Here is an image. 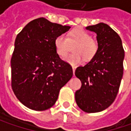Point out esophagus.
<instances>
[{"label": "esophagus", "mask_w": 131, "mask_h": 131, "mask_svg": "<svg viewBox=\"0 0 131 131\" xmlns=\"http://www.w3.org/2000/svg\"><path fill=\"white\" fill-rule=\"evenodd\" d=\"M76 68H77V66H72V69H73V74H74V73H75V71H76Z\"/></svg>", "instance_id": "1"}]
</instances>
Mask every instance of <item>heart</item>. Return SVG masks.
I'll list each match as a JSON object with an SVG mask.
<instances>
[{
  "instance_id": "heart-1",
  "label": "heart",
  "mask_w": 131,
  "mask_h": 131,
  "mask_svg": "<svg viewBox=\"0 0 131 131\" xmlns=\"http://www.w3.org/2000/svg\"><path fill=\"white\" fill-rule=\"evenodd\" d=\"M73 48L74 54L68 55L66 61L71 65L80 63L83 59L90 60L95 57L98 50V43L93 39L91 35L83 29L77 28L69 32L66 37L59 35L54 40V48L58 55L65 58L69 52L71 47Z\"/></svg>"
}]
</instances>
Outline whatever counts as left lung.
Segmentation results:
<instances>
[{"label":"left lung","mask_w":131,"mask_h":131,"mask_svg":"<svg viewBox=\"0 0 131 131\" xmlns=\"http://www.w3.org/2000/svg\"><path fill=\"white\" fill-rule=\"evenodd\" d=\"M97 34L98 50L85 66L76 69L82 87L75 93L78 106L88 113L101 112L113 103L123 74L125 56L121 38L104 23L86 28Z\"/></svg>","instance_id":"1"}]
</instances>
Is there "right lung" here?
<instances>
[{
    "mask_svg": "<svg viewBox=\"0 0 131 131\" xmlns=\"http://www.w3.org/2000/svg\"><path fill=\"white\" fill-rule=\"evenodd\" d=\"M69 29L41 17L17 34L11 59L12 88L28 108L43 111L52 107L72 77L71 65L60 58L54 48L56 37Z\"/></svg>",
    "mask_w": 131,
    "mask_h": 131,
    "instance_id": "1",
    "label": "right lung"
}]
</instances>
